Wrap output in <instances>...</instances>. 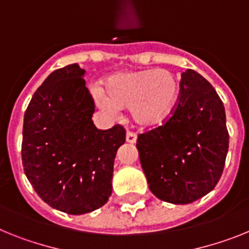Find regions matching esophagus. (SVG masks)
<instances>
[{
    "mask_svg": "<svg viewBox=\"0 0 249 249\" xmlns=\"http://www.w3.org/2000/svg\"><path fill=\"white\" fill-rule=\"evenodd\" d=\"M126 142H129V144H134V142H137V134L133 133V131H127Z\"/></svg>",
    "mask_w": 249,
    "mask_h": 249,
    "instance_id": "1",
    "label": "esophagus"
}]
</instances>
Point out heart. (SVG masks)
<instances>
[{"mask_svg":"<svg viewBox=\"0 0 249 249\" xmlns=\"http://www.w3.org/2000/svg\"><path fill=\"white\" fill-rule=\"evenodd\" d=\"M179 95V81L165 69L123 71L104 81V91L94 90L99 107L110 114L126 109L142 127L159 126L170 116Z\"/></svg>","mask_w":249,"mask_h":249,"instance_id":"1","label":"heart"}]
</instances>
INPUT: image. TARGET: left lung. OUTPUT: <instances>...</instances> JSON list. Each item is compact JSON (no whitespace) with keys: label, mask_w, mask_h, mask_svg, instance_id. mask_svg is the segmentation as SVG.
<instances>
[{"label":"left lung","mask_w":249,"mask_h":249,"mask_svg":"<svg viewBox=\"0 0 249 249\" xmlns=\"http://www.w3.org/2000/svg\"><path fill=\"white\" fill-rule=\"evenodd\" d=\"M179 88L170 118L140 134L137 148L151 193L164 202L188 204L217 185L229 135L223 103L200 73L185 70Z\"/></svg>","instance_id":"1"}]
</instances>
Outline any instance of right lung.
<instances>
[{"mask_svg": "<svg viewBox=\"0 0 249 249\" xmlns=\"http://www.w3.org/2000/svg\"><path fill=\"white\" fill-rule=\"evenodd\" d=\"M77 64L57 69L36 90L25 111L23 170L41 199L68 214L103 207L112 192L116 151L125 129L99 130L95 104Z\"/></svg>", "mask_w": 249, "mask_h": 249, "instance_id": "1", "label": "right lung"}]
</instances>
